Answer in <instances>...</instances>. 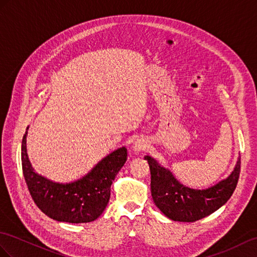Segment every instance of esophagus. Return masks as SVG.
Returning a JSON list of instances; mask_svg holds the SVG:
<instances>
[{
    "label": "esophagus",
    "mask_w": 257,
    "mask_h": 257,
    "mask_svg": "<svg viewBox=\"0 0 257 257\" xmlns=\"http://www.w3.org/2000/svg\"><path fill=\"white\" fill-rule=\"evenodd\" d=\"M148 148V143L146 142V140L144 139H137L133 142V145H132V150L134 153L139 154L141 152H144V150H146Z\"/></svg>",
    "instance_id": "1"
}]
</instances>
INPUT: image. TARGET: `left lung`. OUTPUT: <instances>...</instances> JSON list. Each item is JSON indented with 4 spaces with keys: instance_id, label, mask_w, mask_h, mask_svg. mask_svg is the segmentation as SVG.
I'll return each instance as SVG.
<instances>
[{
    "instance_id": "left-lung-1",
    "label": "left lung",
    "mask_w": 257,
    "mask_h": 257,
    "mask_svg": "<svg viewBox=\"0 0 257 257\" xmlns=\"http://www.w3.org/2000/svg\"><path fill=\"white\" fill-rule=\"evenodd\" d=\"M148 161L152 181L150 189L155 205L174 221L193 222L209 216L228 202L240 176L241 158L236 160L230 176L207 189L197 190L183 185L169 169L162 167L152 156Z\"/></svg>"
}]
</instances>
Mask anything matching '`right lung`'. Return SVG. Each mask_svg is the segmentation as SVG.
<instances>
[{
  "mask_svg": "<svg viewBox=\"0 0 257 257\" xmlns=\"http://www.w3.org/2000/svg\"><path fill=\"white\" fill-rule=\"evenodd\" d=\"M27 131L22 142V167L36 205L56 221L84 223L96 220L107 207L111 184L127 159L126 148H117L105 156L83 178L59 183L42 177L31 166L27 154Z\"/></svg>",
  "mask_w": 257,
  "mask_h": 257,
  "instance_id": "right-lung-1",
  "label": "right lung"
}]
</instances>
